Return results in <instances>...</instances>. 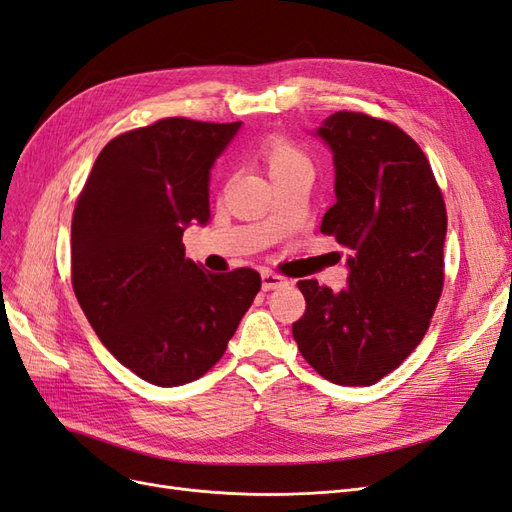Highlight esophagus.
Returning <instances> with one entry per match:
<instances>
[{"instance_id":"1","label":"esophagus","mask_w":512,"mask_h":512,"mask_svg":"<svg viewBox=\"0 0 512 512\" xmlns=\"http://www.w3.org/2000/svg\"><path fill=\"white\" fill-rule=\"evenodd\" d=\"M288 280L280 273H273V271H262V290H275V288H282L286 286Z\"/></svg>"}]
</instances>
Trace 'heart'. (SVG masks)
<instances>
[{"instance_id": "1", "label": "heart", "mask_w": 512, "mask_h": 512, "mask_svg": "<svg viewBox=\"0 0 512 512\" xmlns=\"http://www.w3.org/2000/svg\"><path fill=\"white\" fill-rule=\"evenodd\" d=\"M260 156L269 168L271 179L292 173H312V160L307 153L284 134L267 136L260 145Z\"/></svg>"}]
</instances>
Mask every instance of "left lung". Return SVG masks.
<instances>
[{
	"mask_svg": "<svg viewBox=\"0 0 512 512\" xmlns=\"http://www.w3.org/2000/svg\"><path fill=\"white\" fill-rule=\"evenodd\" d=\"M318 136L333 151L337 196L320 232L350 252V275L339 292L297 284L307 307L292 335L322 378L369 386L429 329L444 286L446 205L423 149L395 123L337 111Z\"/></svg>",
	"mask_w": 512,
	"mask_h": 512,
	"instance_id": "1",
	"label": "left lung"
}]
</instances>
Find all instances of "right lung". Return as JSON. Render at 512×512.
I'll return each mask as SVG.
<instances>
[{
	"label": "right lung",
	"mask_w": 512,
	"mask_h": 512,
	"mask_svg": "<svg viewBox=\"0 0 512 512\" xmlns=\"http://www.w3.org/2000/svg\"><path fill=\"white\" fill-rule=\"evenodd\" d=\"M241 121L166 117L115 136L72 215V288L104 348L156 386L218 363L260 290V273H209L185 258L209 220V170Z\"/></svg>",
	"instance_id": "right-lung-1"
}]
</instances>
